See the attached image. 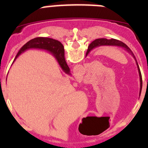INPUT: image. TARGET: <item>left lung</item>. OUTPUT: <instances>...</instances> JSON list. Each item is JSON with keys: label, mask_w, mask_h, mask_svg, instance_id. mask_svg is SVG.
<instances>
[{"label": "left lung", "mask_w": 148, "mask_h": 148, "mask_svg": "<svg viewBox=\"0 0 148 148\" xmlns=\"http://www.w3.org/2000/svg\"><path fill=\"white\" fill-rule=\"evenodd\" d=\"M121 46V47H123L124 49H126L128 52L131 53V54L133 56L132 54V51H131L130 49L125 44H124L123 42L122 41H119V40L117 39H114V38H112V39H107V38H98V39L95 40L94 41H92L90 44H89V47H88V50L86 51V54L89 53V52L91 50L94 49L95 47H97V46ZM135 57V56H134ZM137 65H138V71H139V75H140V92H141V89H142V85H143V80H142V75H141V72H140V67H139L138 64L137 63Z\"/></svg>", "instance_id": "1"}]
</instances>
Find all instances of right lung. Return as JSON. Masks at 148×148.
Listing matches in <instances>:
<instances>
[{"label": "right lung", "mask_w": 148, "mask_h": 148, "mask_svg": "<svg viewBox=\"0 0 148 148\" xmlns=\"http://www.w3.org/2000/svg\"><path fill=\"white\" fill-rule=\"evenodd\" d=\"M29 49H39L47 50L51 51L56 57L58 63L59 64L60 66L62 67V70L66 74H70V69L66 62L64 58V49L62 43L59 41L50 38H45V37H37V38H33L28 41L23 47L19 50L17 55L16 56L14 61L16 58L21 54L24 51ZM13 61V62H14Z\"/></svg>", "instance_id": "1"}]
</instances>
